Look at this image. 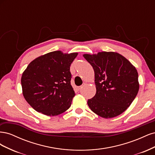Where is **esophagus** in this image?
<instances>
[{"label":"esophagus","instance_id":"34e87169","mask_svg":"<svg viewBox=\"0 0 155 155\" xmlns=\"http://www.w3.org/2000/svg\"><path fill=\"white\" fill-rule=\"evenodd\" d=\"M85 83H84L83 84V85H81V86H79V87H78V90L79 91H81V88L84 87V86H85Z\"/></svg>","mask_w":155,"mask_h":155}]
</instances>
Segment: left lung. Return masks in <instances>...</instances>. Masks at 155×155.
I'll list each match as a JSON object with an SVG mask.
<instances>
[{"label":"left lung","instance_id":"obj_1","mask_svg":"<svg viewBox=\"0 0 155 155\" xmlns=\"http://www.w3.org/2000/svg\"><path fill=\"white\" fill-rule=\"evenodd\" d=\"M94 70L96 93L87 104L92 111L104 118L121 114L139 90L137 70L123 55L113 51L83 54Z\"/></svg>","mask_w":155,"mask_h":155}]
</instances>
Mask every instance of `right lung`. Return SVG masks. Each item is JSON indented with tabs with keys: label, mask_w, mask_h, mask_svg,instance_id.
<instances>
[{
	"label": "right lung",
	"mask_w": 155,
	"mask_h": 155,
	"mask_svg": "<svg viewBox=\"0 0 155 155\" xmlns=\"http://www.w3.org/2000/svg\"><path fill=\"white\" fill-rule=\"evenodd\" d=\"M78 53L54 51L41 55L22 73V94L36 111L54 116L71 106L75 92L70 84V64Z\"/></svg>",
	"instance_id": "obj_1"
}]
</instances>
